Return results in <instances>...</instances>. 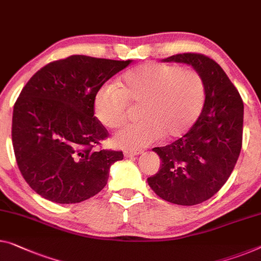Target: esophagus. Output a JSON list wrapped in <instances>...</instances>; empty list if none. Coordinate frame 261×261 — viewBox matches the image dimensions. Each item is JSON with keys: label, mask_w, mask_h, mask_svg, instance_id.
Listing matches in <instances>:
<instances>
[{"label": "esophagus", "mask_w": 261, "mask_h": 261, "mask_svg": "<svg viewBox=\"0 0 261 261\" xmlns=\"http://www.w3.org/2000/svg\"><path fill=\"white\" fill-rule=\"evenodd\" d=\"M141 153H143V150L136 149V150L125 151V152H124V155H125V157H134V155H138V154H141Z\"/></svg>", "instance_id": "esophagus-1"}]
</instances>
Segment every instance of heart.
Returning <instances> with one entry per match:
<instances>
[{
	"label": "heart",
	"instance_id": "b5f03b06",
	"mask_svg": "<svg viewBox=\"0 0 261 261\" xmlns=\"http://www.w3.org/2000/svg\"><path fill=\"white\" fill-rule=\"evenodd\" d=\"M205 102V82L196 70L145 63L124 73L118 88L102 85L93 96V112L104 126L117 129L125 120L127 104H139L137 117L141 120L115 136L118 146L136 149L161 137H180L199 118Z\"/></svg>",
	"mask_w": 261,
	"mask_h": 261
}]
</instances>
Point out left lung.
<instances>
[{
    "label": "left lung",
    "instance_id": "8db88e82",
    "mask_svg": "<svg viewBox=\"0 0 261 261\" xmlns=\"http://www.w3.org/2000/svg\"><path fill=\"white\" fill-rule=\"evenodd\" d=\"M163 62L192 65L205 82L206 102L188 134L169 145L153 147L162 166L147 182L162 199L177 205H197L215 196L234 169L243 144L244 103L212 58L185 53Z\"/></svg>",
    "mask_w": 261,
    "mask_h": 261
}]
</instances>
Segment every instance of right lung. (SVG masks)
I'll list each match as a JSON object with an SVG mask.
<instances>
[{"mask_svg":"<svg viewBox=\"0 0 261 261\" xmlns=\"http://www.w3.org/2000/svg\"><path fill=\"white\" fill-rule=\"evenodd\" d=\"M129 61L72 55L38 70L14 106L17 166L35 192L58 204L89 199L107 185L122 151L95 150L108 131L93 116V96Z\"/></svg>","mask_w":261,"mask_h":261,"instance_id":"right-lung-1","label":"right lung"}]
</instances>
